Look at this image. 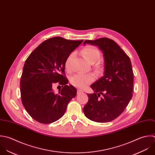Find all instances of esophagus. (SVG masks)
<instances>
[{
    "instance_id": "obj_1",
    "label": "esophagus",
    "mask_w": 155,
    "mask_h": 155,
    "mask_svg": "<svg viewBox=\"0 0 155 155\" xmlns=\"http://www.w3.org/2000/svg\"><path fill=\"white\" fill-rule=\"evenodd\" d=\"M83 93V91H81V89H77V94H81Z\"/></svg>"
}]
</instances>
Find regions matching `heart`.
<instances>
[{"label":"heart","instance_id":"b5f03b06","mask_svg":"<svg viewBox=\"0 0 155 155\" xmlns=\"http://www.w3.org/2000/svg\"><path fill=\"white\" fill-rule=\"evenodd\" d=\"M82 54L84 58L91 63H94L98 61L101 57L100 51L95 47L92 46H86L82 51ZM74 57V54H71L66 60L65 69L67 71L70 72L72 70L71 61ZM97 68L101 69L100 65H97ZM95 77L92 74H76L71 77L70 81L71 84L78 88L84 89L89 84L94 81Z\"/></svg>","mask_w":155,"mask_h":155}]
</instances>
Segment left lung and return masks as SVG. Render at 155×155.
Masks as SVG:
<instances>
[{"instance_id": "left-lung-1", "label": "left lung", "mask_w": 155, "mask_h": 155, "mask_svg": "<svg viewBox=\"0 0 155 155\" xmlns=\"http://www.w3.org/2000/svg\"><path fill=\"white\" fill-rule=\"evenodd\" d=\"M98 46L104 56V76L91 87L89 100L83 108L85 116L97 123H107L118 117L132 98L134 74L129 56L114 40L103 37L85 40L84 45ZM101 96L102 97H100Z\"/></svg>"}]
</instances>
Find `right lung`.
<instances>
[{
  "label": "right lung",
  "mask_w": 155,
  "mask_h": 155,
  "mask_svg": "<svg viewBox=\"0 0 155 155\" xmlns=\"http://www.w3.org/2000/svg\"><path fill=\"white\" fill-rule=\"evenodd\" d=\"M83 41L52 37L41 43L26 60L20 80L21 98L25 110L35 121L42 124L57 121L76 96L77 89L67 85L65 61ZM57 82L63 88L55 94L52 86Z\"/></svg>",
  "instance_id": "right-lung-1"
}]
</instances>
